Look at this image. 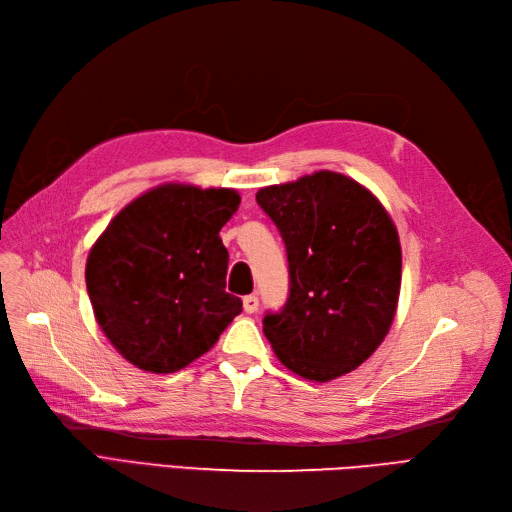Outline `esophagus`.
Returning a JSON list of instances; mask_svg holds the SVG:
<instances>
[{
    "instance_id": "esophagus-1",
    "label": "esophagus",
    "mask_w": 512,
    "mask_h": 512,
    "mask_svg": "<svg viewBox=\"0 0 512 512\" xmlns=\"http://www.w3.org/2000/svg\"><path fill=\"white\" fill-rule=\"evenodd\" d=\"M242 306H244L246 315H253V312H257V308H259V298L257 295H246V298L242 300Z\"/></svg>"
}]
</instances>
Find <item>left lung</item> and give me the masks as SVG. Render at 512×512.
<instances>
[{"instance_id": "1", "label": "left lung", "mask_w": 512, "mask_h": 512, "mask_svg": "<svg viewBox=\"0 0 512 512\" xmlns=\"http://www.w3.org/2000/svg\"><path fill=\"white\" fill-rule=\"evenodd\" d=\"M283 236L289 298L263 334L283 364L315 383L355 370L378 349L402 283L398 229L376 197L338 172L257 191Z\"/></svg>"}]
</instances>
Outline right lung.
Instances as JSON below:
<instances>
[{
    "mask_svg": "<svg viewBox=\"0 0 512 512\" xmlns=\"http://www.w3.org/2000/svg\"><path fill=\"white\" fill-rule=\"evenodd\" d=\"M240 206L234 189L159 185L127 204L87 259V291L102 332L129 364L183 370L242 312L225 291L219 232Z\"/></svg>",
    "mask_w": 512,
    "mask_h": 512,
    "instance_id": "right-lung-1",
    "label": "right lung"
}]
</instances>
